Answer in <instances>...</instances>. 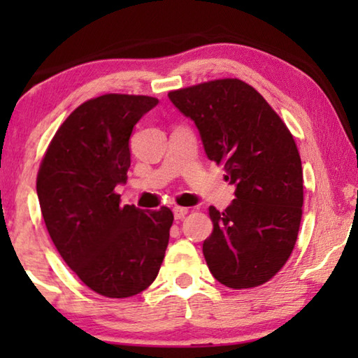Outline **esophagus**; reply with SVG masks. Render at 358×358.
I'll return each instance as SVG.
<instances>
[{
	"instance_id": "obj_1",
	"label": "esophagus",
	"mask_w": 358,
	"mask_h": 358,
	"mask_svg": "<svg viewBox=\"0 0 358 358\" xmlns=\"http://www.w3.org/2000/svg\"><path fill=\"white\" fill-rule=\"evenodd\" d=\"M189 210L184 208V207H174L173 208V213H174V218L176 220H182L185 215H187Z\"/></svg>"
}]
</instances>
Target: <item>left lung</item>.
<instances>
[{
	"label": "left lung",
	"mask_w": 358,
	"mask_h": 358,
	"mask_svg": "<svg viewBox=\"0 0 358 358\" xmlns=\"http://www.w3.org/2000/svg\"><path fill=\"white\" fill-rule=\"evenodd\" d=\"M194 120L208 159L223 164L234 199L208 208L213 231L203 241L212 275L229 288L271 280L295 248L303 207V169L295 140L275 110L236 78L171 91Z\"/></svg>",
	"instance_id": "8db88e82"
}]
</instances>
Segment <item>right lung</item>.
<instances>
[{
  "label": "right lung",
  "mask_w": 358,
  "mask_h": 358,
  "mask_svg": "<svg viewBox=\"0 0 358 358\" xmlns=\"http://www.w3.org/2000/svg\"><path fill=\"white\" fill-rule=\"evenodd\" d=\"M156 97L104 94L83 102L48 145L37 174L43 222L81 282L107 298L138 295L158 275L173 212L120 205L134 127Z\"/></svg>",
  "instance_id": "obj_1"
}]
</instances>
